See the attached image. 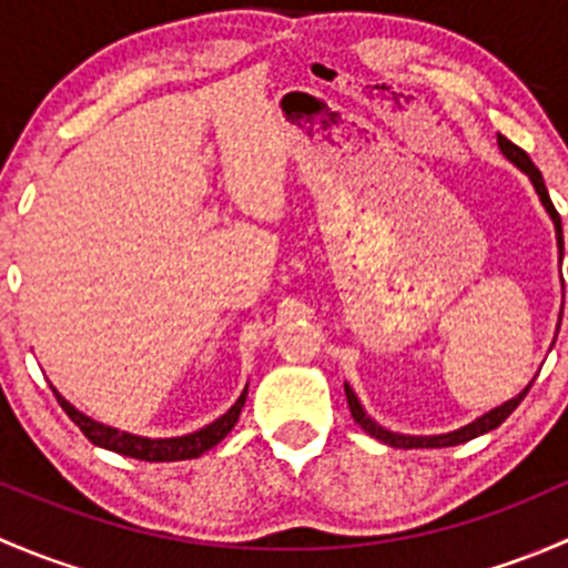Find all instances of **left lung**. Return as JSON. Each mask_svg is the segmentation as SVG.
Here are the masks:
<instances>
[{"instance_id": "left-lung-1", "label": "left lung", "mask_w": 568, "mask_h": 568, "mask_svg": "<svg viewBox=\"0 0 568 568\" xmlns=\"http://www.w3.org/2000/svg\"><path fill=\"white\" fill-rule=\"evenodd\" d=\"M497 145H500L503 156H506L508 162L514 164V168H519L525 175L530 178V183H532V189H536L538 200H541L544 211H547L549 220H552L555 239H558V252H560V257H564V227H560V216H558V211H555L552 200H549V192H547V186H544L541 173H538L536 164L530 162L528 153H525L523 148L514 145V142H508L503 134H497ZM530 385H532V382H530ZM530 385L525 387V390L519 393L517 398H511V400H506V404L495 406V409H489V412H486V415L475 417V420L467 423V426L456 428V432H448V434H432V437H412V434H398V432H390V428L379 426V423H376L374 417H371L368 412H365V406L359 404L357 393H354L348 385H343V387H346V400H348V409H352L354 420H357L359 426H363L365 432L371 434V437L379 439V443L390 445V448H404L406 450V448H450V445L469 443V439H475V437H480V434L491 432V428L500 426V423L506 420V417L511 415V412L517 409L519 404H523V398H525V395H528Z\"/></svg>"}]
</instances>
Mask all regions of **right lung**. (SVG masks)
I'll return each instance as SVG.
<instances>
[{
	"mask_svg": "<svg viewBox=\"0 0 568 568\" xmlns=\"http://www.w3.org/2000/svg\"><path fill=\"white\" fill-rule=\"evenodd\" d=\"M54 395L57 400H60L62 409H65V415L71 417V420L82 428L84 437H88L93 445H99V448L114 450V454L131 456V459H140V462H183V459H197V456H203L205 450L220 445L222 439L233 432V426H236L239 415H242L244 409V400H247V387H244V393L239 395L236 404H233L225 415L216 417L214 423L203 426L200 432L183 434V437H164V439L140 437V434H129V432H120V428L104 426V423L93 420V417H88L84 412H79L71 400L62 398L57 390Z\"/></svg>",
	"mask_w": 568,
	"mask_h": 568,
	"instance_id": "right-lung-1",
	"label": "right lung"
}]
</instances>
